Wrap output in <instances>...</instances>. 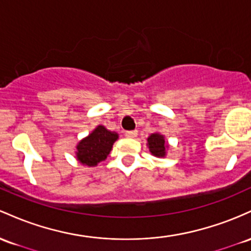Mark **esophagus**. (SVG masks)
Instances as JSON below:
<instances>
[{
	"mask_svg": "<svg viewBox=\"0 0 251 251\" xmlns=\"http://www.w3.org/2000/svg\"><path fill=\"white\" fill-rule=\"evenodd\" d=\"M126 136L129 137V139H134V137L137 136V130H129L126 131Z\"/></svg>",
	"mask_w": 251,
	"mask_h": 251,
	"instance_id": "34e87169",
	"label": "esophagus"
}]
</instances>
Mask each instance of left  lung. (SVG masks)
Here are the masks:
<instances>
[{
	"mask_svg": "<svg viewBox=\"0 0 251 251\" xmlns=\"http://www.w3.org/2000/svg\"><path fill=\"white\" fill-rule=\"evenodd\" d=\"M147 142L149 151H151L154 156L165 157L166 149H167L168 145L166 143L165 136H163V135L159 133L151 134L147 139Z\"/></svg>",
	"mask_w": 251,
	"mask_h": 251,
	"instance_id": "1",
	"label": "left lung"
}]
</instances>
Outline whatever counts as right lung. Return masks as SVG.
Listing matches in <instances>:
<instances>
[{"instance_id":"right-lung-1","label":"right lung","mask_w":251,"mask_h":251,"mask_svg":"<svg viewBox=\"0 0 251 251\" xmlns=\"http://www.w3.org/2000/svg\"><path fill=\"white\" fill-rule=\"evenodd\" d=\"M117 139V133L108 130L104 126H98L77 145V160L83 165L95 167L110 154L112 145Z\"/></svg>"}]
</instances>
